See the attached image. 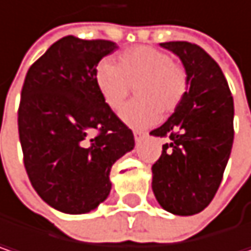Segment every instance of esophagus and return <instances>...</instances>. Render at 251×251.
<instances>
[{"instance_id":"34e87169","label":"esophagus","mask_w":251,"mask_h":251,"mask_svg":"<svg viewBox=\"0 0 251 251\" xmlns=\"http://www.w3.org/2000/svg\"><path fill=\"white\" fill-rule=\"evenodd\" d=\"M133 136H135V141L139 142L141 139H144V138L147 136V133H145V132H141V130H135V132H133Z\"/></svg>"}]
</instances>
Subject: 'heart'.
Wrapping results in <instances>:
<instances>
[{
  "mask_svg": "<svg viewBox=\"0 0 251 251\" xmlns=\"http://www.w3.org/2000/svg\"><path fill=\"white\" fill-rule=\"evenodd\" d=\"M95 84L104 104L119 110L135 87L136 100L121 110V119L130 127L144 129L170 115L185 99L190 77L185 67L155 47L138 46L122 51L116 66L102 60L95 69Z\"/></svg>",
  "mask_w": 251,
  "mask_h": 251,
  "instance_id": "heart-1",
  "label": "heart"
}]
</instances>
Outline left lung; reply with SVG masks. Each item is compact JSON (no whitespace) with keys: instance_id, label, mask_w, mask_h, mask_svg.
I'll list each match as a JSON object with an SVG mask.
<instances>
[{"instance_id":"1","label":"left lung","mask_w":251,"mask_h":251,"mask_svg":"<svg viewBox=\"0 0 251 251\" xmlns=\"http://www.w3.org/2000/svg\"><path fill=\"white\" fill-rule=\"evenodd\" d=\"M178 56L190 77L181 106L152 136L168 138L152 165V191L175 216L201 213L214 198L234 139V102L216 60L187 41L161 43Z\"/></svg>"}]
</instances>
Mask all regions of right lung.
Segmentation results:
<instances>
[{"instance_id":"obj_1","label":"right lung","mask_w":251,"mask_h":251,"mask_svg":"<svg viewBox=\"0 0 251 251\" xmlns=\"http://www.w3.org/2000/svg\"><path fill=\"white\" fill-rule=\"evenodd\" d=\"M116 49L107 40L63 37L23 84L18 133L25 171L41 200L66 214L98 208L112 190V165L135 147L132 130L95 84L96 66Z\"/></svg>"}]
</instances>
